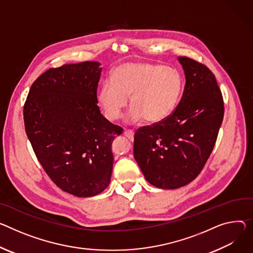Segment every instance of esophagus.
<instances>
[{
  "instance_id": "34e87169",
  "label": "esophagus",
  "mask_w": 253,
  "mask_h": 253,
  "mask_svg": "<svg viewBox=\"0 0 253 253\" xmlns=\"http://www.w3.org/2000/svg\"><path fill=\"white\" fill-rule=\"evenodd\" d=\"M124 135L130 141H133V139H134V131L133 130H125Z\"/></svg>"
}]
</instances>
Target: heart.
I'll return each mask as SVG.
<instances>
[{
    "label": "heart",
    "instance_id": "obj_1",
    "mask_svg": "<svg viewBox=\"0 0 253 253\" xmlns=\"http://www.w3.org/2000/svg\"><path fill=\"white\" fill-rule=\"evenodd\" d=\"M182 90V79L176 70L151 62H125L103 83L97 100L105 117L118 120L130 100L132 107L126 116L131 124L144 119L157 123L175 108Z\"/></svg>",
    "mask_w": 253,
    "mask_h": 253
}]
</instances>
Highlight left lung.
<instances>
[{
  "label": "left lung",
  "instance_id": "obj_1",
  "mask_svg": "<svg viewBox=\"0 0 253 253\" xmlns=\"http://www.w3.org/2000/svg\"><path fill=\"white\" fill-rule=\"evenodd\" d=\"M186 84L174 112L134 135V158L151 185L173 190L188 185L208 160L224 116L221 90L204 64L177 57Z\"/></svg>",
  "mask_w": 253,
  "mask_h": 253
}]
</instances>
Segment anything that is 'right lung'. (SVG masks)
I'll return each instance as SVG.
<instances>
[{"mask_svg": "<svg viewBox=\"0 0 253 253\" xmlns=\"http://www.w3.org/2000/svg\"><path fill=\"white\" fill-rule=\"evenodd\" d=\"M100 62L50 68L31 85L24 105L25 130L45 172L62 191L93 197L110 183L111 145L123 129L98 107Z\"/></svg>", "mask_w": 253, "mask_h": 253, "instance_id": "obj_1", "label": "right lung"}]
</instances>
